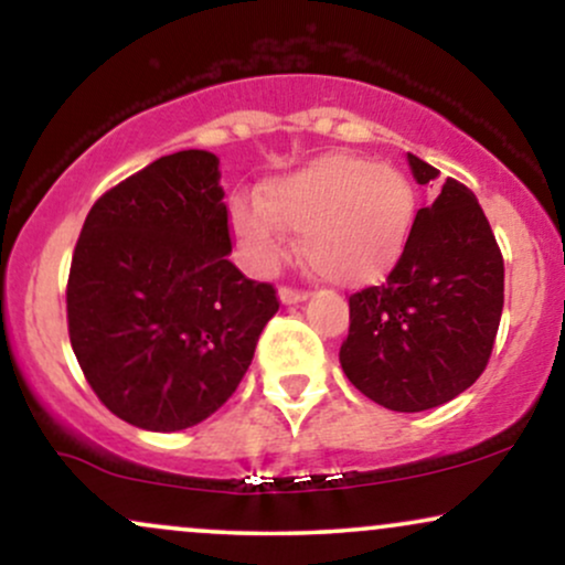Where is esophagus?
I'll return each mask as SVG.
<instances>
[{"label":"esophagus","mask_w":565,"mask_h":565,"mask_svg":"<svg viewBox=\"0 0 565 565\" xmlns=\"http://www.w3.org/2000/svg\"><path fill=\"white\" fill-rule=\"evenodd\" d=\"M278 297H281L284 305H297V302L308 300V291L291 289V287H281V289H278Z\"/></svg>","instance_id":"esophagus-1"}]
</instances>
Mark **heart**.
<instances>
[{
    "mask_svg": "<svg viewBox=\"0 0 565 565\" xmlns=\"http://www.w3.org/2000/svg\"><path fill=\"white\" fill-rule=\"evenodd\" d=\"M414 191L395 167L355 153L316 157L263 185L260 201L236 199L231 225L255 268L284 257V231H300V255L340 287L382 281L414 223Z\"/></svg>",
    "mask_w": 565,
    "mask_h": 565,
    "instance_id": "obj_1",
    "label": "heart"
}]
</instances>
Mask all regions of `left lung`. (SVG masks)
Masks as SVG:
<instances>
[{
	"label": "left lung",
	"mask_w": 565,
	"mask_h": 565,
	"mask_svg": "<svg viewBox=\"0 0 565 565\" xmlns=\"http://www.w3.org/2000/svg\"><path fill=\"white\" fill-rule=\"evenodd\" d=\"M408 167L419 185L438 178L414 153ZM502 305L504 263L489 220L468 185L446 178L414 217L387 281L350 295L342 372L393 412L446 404L483 374Z\"/></svg>",
	"instance_id": "obj_1"
}]
</instances>
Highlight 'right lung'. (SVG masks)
<instances>
[{
    "instance_id": "1",
    "label": "right lung",
    "mask_w": 565,
    "mask_h": 565,
    "mask_svg": "<svg viewBox=\"0 0 565 565\" xmlns=\"http://www.w3.org/2000/svg\"><path fill=\"white\" fill-rule=\"evenodd\" d=\"M217 157L178 151L103 193L71 260L68 337L100 404L153 433L199 425L236 393L274 284L228 260Z\"/></svg>"
}]
</instances>
